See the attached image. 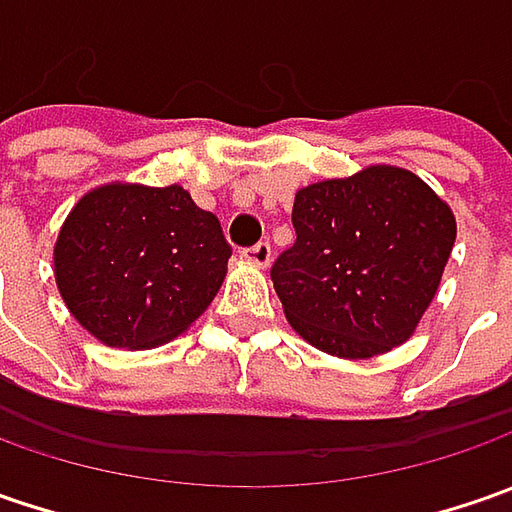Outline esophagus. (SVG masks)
<instances>
[{"instance_id":"34e87169","label":"esophagus","mask_w":512,"mask_h":512,"mask_svg":"<svg viewBox=\"0 0 512 512\" xmlns=\"http://www.w3.org/2000/svg\"><path fill=\"white\" fill-rule=\"evenodd\" d=\"M245 259L247 262H253L256 267H267L270 265V259H273V247H270V242H259V245L247 247Z\"/></svg>"}]
</instances>
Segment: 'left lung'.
Masks as SVG:
<instances>
[{"mask_svg": "<svg viewBox=\"0 0 512 512\" xmlns=\"http://www.w3.org/2000/svg\"><path fill=\"white\" fill-rule=\"evenodd\" d=\"M293 227L296 242L270 279L290 327L342 359H370L413 336L456 242L447 202L393 165L302 187Z\"/></svg>", "mask_w": 512, "mask_h": 512, "instance_id": "left-lung-1", "label": "left lung"}]
</instances>
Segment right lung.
<instances>
[{"label": "right lung", "mask_w": 512, "mask_h": 512, "mask_svg": "<svg viewBox=\"0 0 512 512\" xmlns=\"http://www.w3.org/2000/svg\"><path fill=\"white\" fill-rule=\"evenodd\" d=\"M222 225L185 187L102 185L68 213L53 247L73 319L108 347L148 350L193 325L225 282Z\"/></svg>", "instance_id": "add662e5"}]
</instances>
